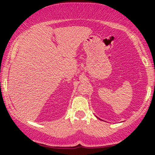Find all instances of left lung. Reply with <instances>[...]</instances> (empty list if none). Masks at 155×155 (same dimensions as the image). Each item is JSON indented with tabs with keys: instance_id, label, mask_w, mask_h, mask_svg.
Masks as SVG:
<instances>
[{
	"instance_id": "1",
	"label": "left lung",
	"mask_w": 155,
	"mask_h": 155,
	"mask_svg": "<svg viewBox=\"0 0 155 155\" xmlns=\"http://www.w3.org/2000/svg\"><path fill=\"white\" fill-rule=\"evenodd\" d=\"M99 120H101V119H99Z\"/></svg>"
}]
</instances>
